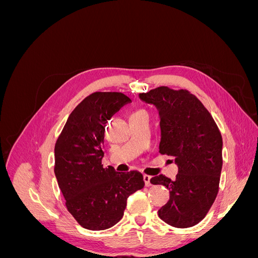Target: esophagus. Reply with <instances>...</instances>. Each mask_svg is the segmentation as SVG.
I'll return each mask as SVG.
<instances>
[{"label": "esophagus", "mask_w": 258, "mask_h": 258, "mask_svg": "<svg viewBox=\"0 0 258 258\" xmlns=\"http://www.w3.org/2000/svg\"><path fill=\"white\" fill-rule=\"evenodd\" d=\"M143 179H144V183H145V186H151L152 183H151V176L150 175H143Z\"/></svg>", "instance_id": "34e87169"}]
</instances>
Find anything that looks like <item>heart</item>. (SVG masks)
Wrapping results in <instances>:
<instances>
[{
    "label": "heart",
    "instance_id": "1",
    "mask_svg": "<svg viewBox=\"0 0 258 258\" xmlns=\"http://www.w3.org/2000/svg\"><path fill=\"white\" fill-rule=\"evenodd\" d=\"M132 114H146V113L143 110H138V111H136L135 113H132Z\"/></svg>",
    "mask_w": 258,
    "mask_h": 258
}]
</instances>
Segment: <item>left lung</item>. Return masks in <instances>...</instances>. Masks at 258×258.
I'll return each instance as SVG.
<instances>
[{"mask_svg":"<svg viewBox=\"0 0 258 258\" xmlns=\"http://www.w3.org/2000/svg\"><path fill=\"white\" fill-rule=\"evenodd\" d=\"M159 111V152L175 158V179L166 175L151 178L166 186L170 199L159 209L163 222L188 228L202 221L217 196L223 166L222 135L205 105L188 90L160 86L139 95Z\"/></svg>","mask_w":258,"mask_h":258,"instance_id":"obj_1","label":"left lung"}]
</instances>
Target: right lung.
<instances>
[{
  "label": "right lung",
  "instance_id": "add662e5",
  "mask_svg": "<svg viewBox=\"0 0 258 258\" xmlns=\"http://www.w3.org/2000/svg\"><path fill=\"white\" fill-rule=\"evenodd\" d=\"M131 100L121 92H93L77 105L54 145V175L66 207L82 227L104 230L118 223L127 199L144 187L138 171L103 168L105 123Z\"/></svg>",
  "mask_w": 258,
  "mask_h": 258
}]
</instances>
